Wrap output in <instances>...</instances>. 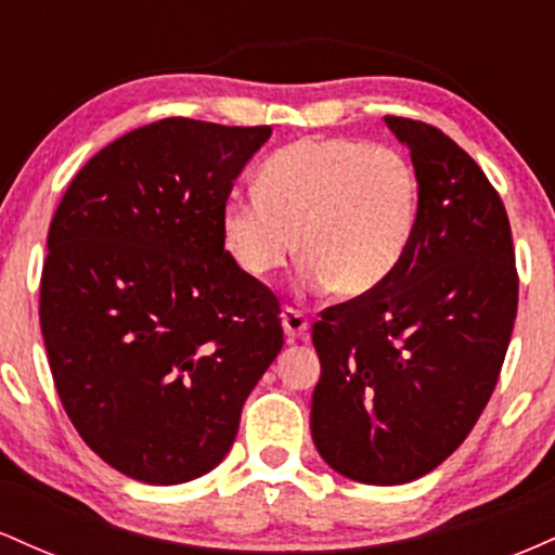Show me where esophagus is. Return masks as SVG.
<instances>
[{
  "label": "esophagus",
  "mask_w": 555,
  "mask_h": 555,
  "mask_svg": "<svg viewBox=\"0 0 555 555\" xmlns=\"http://www.w3.org/2000/svg\"><path fill=\"white\" fill-rule=\"evenodd\" d=\"M282 326H284V334H286V339H289V341L308 339L310 323H308V318L299 313V310L284 308L282 310Z\"/></svg>",
  "instance_id": "esophagus-1"
}]
</instances>
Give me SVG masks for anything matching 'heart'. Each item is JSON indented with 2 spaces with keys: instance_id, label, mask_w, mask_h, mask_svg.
<instances>
[{
  "instance_id": "obj_1",
  "label": "heart",
  "mask_w": 555,
  "mask_h": 555,
  "mask_svg": "<svg viewBox=\"0 0 555 555\" xmlns=\"http://www.w3.org/2000/svg\"><path fill=\"white\" fill-rule=\"evenodd\" d=\"M420 177L410 158L362 140H297L258 171V193L221 206V240L247 276L266 279L295 256L308 289L365 297L410 250Z\"/></svg>"
}]
</instances>
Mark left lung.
I'll list each match as a JSON object with an SVG mask.
<instances>
[{"mask_svg": "<svg viewBox=\"0 0 555 555\" xmlns=\"http://www.w3.org/2000/svg\"><path fill=\"white\" fill-rule=\"evenodd\" d=\"M384 119L420 177L417 232L384 286L313 326V443L365 486L412 482L460 449L499 380L519 295L512 227L482 169L438 127Z\"/></svg>", "mask_w": 555, "mask_h": 555, "instance_id": "obj_1", "label": "left lung"}]
</instances>
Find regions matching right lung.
I'll list each match as a JSON object with an SVG mask.
<instances>
[{
  "mask_svg": "<svg viewBox=\"0 0 555 555\" xmlns=\"http://www.w3.org/2000/svg\"><path fill=\"white\" fill-rule=\"evenodd\" d=\"M269 138L182 117L140 127L78 171L49 227L41 334L56 393L132 480L211 473L282 352L279 299L229 258L219 224Z\"/></svg>",
  "mask_w": 555,
  "mask_h": 555,
  "instance_id": "right-lung-1",
  "label": "right lung"
}]
</instances>
